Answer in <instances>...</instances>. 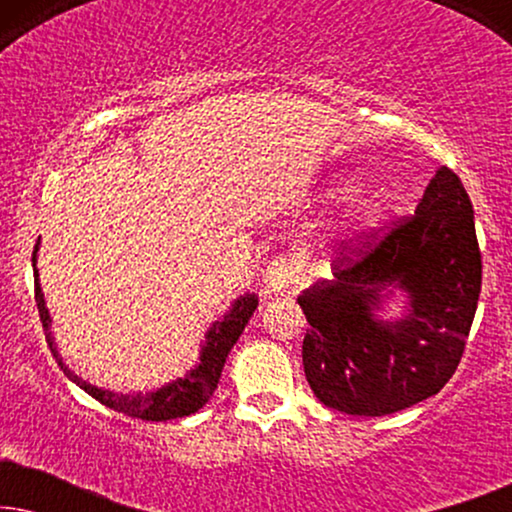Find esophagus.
<instances>
[{"instance_id":"34e87169","label":"esophagus","mask_w":512,"mask_h":512,"mask_svg":"<svg viewBox=\"0 0 512 512\" xmlns=\"http://www.w3.org/2000/svg\"><path fill=\"white\" fill-rule=\"evenodd\" d=\"M265 291L272 296H282L298 282V265L289 256H275L265 268Z\"/></svg>"}]
</instances>
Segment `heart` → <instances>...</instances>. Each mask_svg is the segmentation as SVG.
<instances>
[{
	"label": "heart",
	"instance_id": "b5f03b06",
	"mask_svg": "<svg viewBox=\"0 0 512 512\" xmlns=\"http://www.w3.org/2000/svg\"><path fill=\"white\" fill-rule=\"evenodd\" d=\"M361 181L352 177V174H345V177H338L331 181V193L333 198L338 200H345V198H352V195L359 191ZM384 200L380 198V195H373V198L363 200L359 207H356V212L352 214V228L356 230V233H366V230L375 228L377 223H380L384 219Z\"/></svg>",
	"mask_w": 512,
	"mask_h": 512
}]
</instances>
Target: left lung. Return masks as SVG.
<instances>
[{"label": "left lung", "instance_id": "8db88e82", "mask_svg": "<svg viewBox=\"0 0 512 512\" xmlns=\"http://www.w3.org/2000/svg\"><path fill=\"white\" fill-rule=\"evenodd\" d=\"M394 281L411 291L413 310L384 325L369 310ZM480 289L471 198L443 165L415 214L342 244L333 279L298 298L312 326L303 368L314 396L345 415L382 417L438 394L464 356Z\"/></svg>", "mask_w": 512, "mask_h": 512}]
</instances>
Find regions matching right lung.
Returning <instances> with one entry per match:
<instances>
[{"label":"right lung","instance_id":"1","mask_svg":"<svg viewBox=\"0 0 512 512\" xmlns=\"http://www.w3.org/2000/svg\"><path fill=\"white\" fill-rule=\"evenodd\" d=\"M37 247H34V254H32L34 300H37L39 319L41 324H44L48 347H51L55 361H58L62 373H65L69 380L79 384L86 394L93 396L95 401H100L102 405H107V408L123 412V415L128 417L144 419V422H165V419L193 415V412H198L202 405L212 398L216 384H219L223 363L228 359V352L233 349L237 338H240L244 331V326H247L249 317L256 310V303H258L256 296H244L240 300H235L233 310L223 317V321H216V324L209 328L207 345L202 347L200 363L191 370V373H186L184 377H179V380L165 384V387H160L156 391H149V394H114V391L97 389L93 384L83 382L81 377H76L58 356V349H55L51 333H48V321H51V317H48V310L44 305V293H41V286H39Z\"/></svg>","mask_w":512,"mask_h":512}]
</instances>
